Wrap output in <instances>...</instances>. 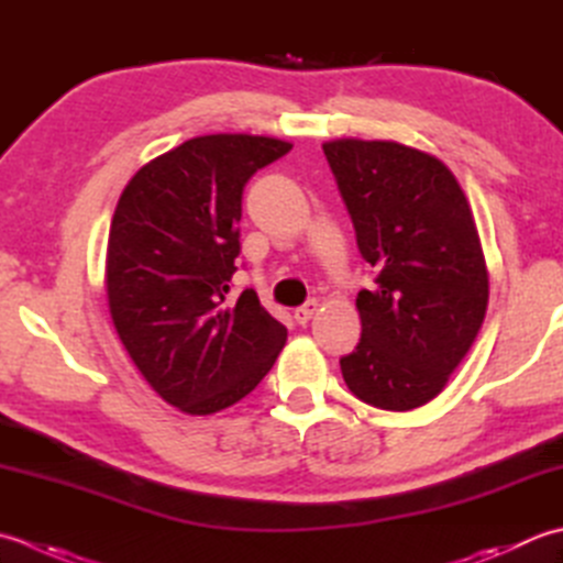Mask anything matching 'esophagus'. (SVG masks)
Here are the masks:
<instances>
[{
  "label": "esophagus",
  "mask_w": 563,
  "mask_h": 563,
  "mask_svg": "<svg viewBox=\"0 0 563 563\" xmlns=\"http://www.w3.org/2000/svg\"><path fill=\"white\" fill-rule=\"evenodd\" d=\"M316 311H318V301L316 298H311V301H306L303 306H298L296 311H294V318H296V323H301V325H306L308 320H311L313 316H316Z\"/></svg>",
  "instance_id": "esophagus-1"
}]
</instances>
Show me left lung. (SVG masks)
Returning <instances> with one entry per match:
<instances>
[{
  "label": "left lung",
  "instance_id": "obj_1",
  "mask_svg": "<svg viewBox=\"0 0 563 563\" xmlns=\"http://www.w3.org/2000/svg\"><path fill=\"white\" fill-rule=\"evenodd\" d=\"M374 289L357 294L362 338L340 360L350 391L382 410L426 406L472 350L488 269L462 187L442 159L394 141L323 143Z\"/></svg>",
  "mask_w": 563,
  "mask_h": 563
}]
</instances>
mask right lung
Here are the masks:
<instances>
[{
  "mask_svg": "<svg viewBox=\"0 0 563 563\" xmlns=\"http://www.w3.org/2000/svg\"><path fill=\"white\" fill-rule=\"evenodd\" d=\"M291 151L279 137L199 135L135 172L113 211L107 298L153 391L189 416L238 404L277 362L286 328L245 289L231 301L243 189Z\"/></svg>",
  "mask_w": 563,
  "mask_h": 563,
  "instance_id": "right-lung-1",
  "label": "right lung"
}]
</instances>
